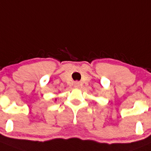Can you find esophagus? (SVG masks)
<instances>
[{
	"mask_svg": "<svg viewBox=\"0 0 151 151\" xmlns=\"http://www.w3.org/2000/svg\"><path fill=\"white\" fill-rule=\"evenodd\" d=\"M74 86H75V87H80V82H78V81L75 82Z\"/></svg>",
	"mask_w": 151,
	"mask_h": 151,
	"instance_id": "1",
	"label": "esophagus"
}]
</instances>
